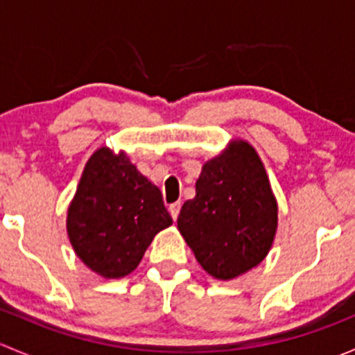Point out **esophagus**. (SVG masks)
<instances>
[{
  "instance_id": "34e87169",
  "label": "esophagus",
  "mask_w": 355,
  "mask_h": 355,
  "mask_svg": "<svg viewBox=\"0 0 355 355\" xmlns=\"http://www.w3.org/2000/svg\"><path fill=\"white\" fill-rule=\"evenodd\" d=\"M180 207H182L180 200H178V202L170 204V207H168V209H170V214H171V218H173V220H177V218H178V213H180Z\"/></svg>"
}]
</instances>
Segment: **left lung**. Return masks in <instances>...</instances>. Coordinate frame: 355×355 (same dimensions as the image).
I'll list each match as a JSON object with an SVG mask.
<instances>
[{"mask_svg": "<svg viewBox=\"0 0 355 355\" xmlns=\"http://www.w3.org/2000/svg\"><path fill=\"white\" fill-rule=\"evenodd\" d=\"M177 223L200 266L218 280L241 277L266 257L278 206L249 142L234 141L204 164L196 198L184 202Z\"/></svg>", "mask_w": 355, "mask_h": 355, "instance_id": "obj_1", "label": "left lung"}]
</instances>
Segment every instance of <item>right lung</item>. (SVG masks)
<instances>
[{"label":"right lung","mask_w":355,"mask_h":355,"mask_svg":"<svg viewBox=\"0 0 355 355\" xmlns=\"http://www.w3.org/2000/svg\"><path fill=\"white\" fill-rule=\"evenodd\" d=\"M171 223L159 189L123 151L101 148L89 157L67 216L68 239L85 266L105 278L125 277Z\"/></svg>","instance_id":"right-lung-1"}]
</instances>
